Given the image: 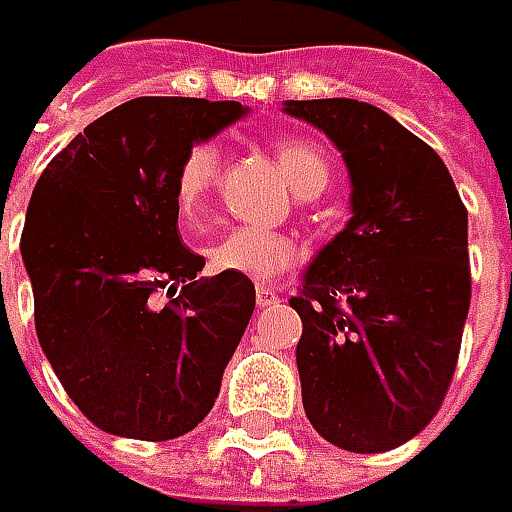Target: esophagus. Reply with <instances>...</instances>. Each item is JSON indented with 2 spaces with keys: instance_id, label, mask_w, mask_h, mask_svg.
I'll return each instance as SVG.
<instances>
[{
  "instance_id": "34e87169",
  "label": "esophagus",
  "mask_w": 512,
  "mask_h": 512,
  "mask_svg": "<svg viewBox=\"0 0 512 512\" xmlns=\"http://www.w3.org/2000/svg\"><path fill=\"white\" fill-rule=\"evenodd\" d=\"M273 302H279V290H273L270 285L256 287V305L267 307L273 305Z\"/></svg>"
}]
</instances>
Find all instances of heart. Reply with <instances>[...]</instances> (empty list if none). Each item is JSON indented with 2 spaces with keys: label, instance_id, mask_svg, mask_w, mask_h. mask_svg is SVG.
<instances>
[{
  "label": "heart",
  "instance_id": "b5f03b06",
  "mask_svg": "<svg viewBox=\"0 0 512 512\" xmlns=\"http://www.w3.org/2000/svg\"><path fill=\"white\" fill-rule=\"evenodd\" d=\"M273 156L287 176V185L299 196H319L330 182V159L319 145L307 139H282ZM222 150L216 142H196L182 156L173 176V205L179 222L199 225L205 216L210 193L219 176ZM299 259V245L285 236L262 227H230L207 247V265L219 273H239L247 279H273Z\"/></svg>",
  "mask_w": 512,
  "mask_h": 512
}]
</instances>
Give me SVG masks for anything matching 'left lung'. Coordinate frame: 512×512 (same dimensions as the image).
Here are the masks:
<instances>
[{
  "mask_svg": "<svg viewBox=\"0 0 512 512\" xmlns=\"http://www.w3.org/2000/svg\"><path fill=\"white\" fill-rule=\"evenodd\" d=\"M350 173V222L305 270L296 364L316 433L384 453L439 413L470 310L467 207L439 153L356 99L285 102Z\"/></svg>",
  "mask_w": 512,
  "mask_h": 512,
  "instance_id": "1",
  "label": "left lung"
}]
</instances>
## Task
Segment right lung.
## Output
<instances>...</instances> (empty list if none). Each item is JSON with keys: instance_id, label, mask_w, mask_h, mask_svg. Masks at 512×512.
<instances>
[{"instance_id": "right-lung-1", "label": "right lung", "mask_w": 512, "mask_h": 512, "mask_svg": "<svg viewBox=\"0 0 512 512\" xmlns=\"http://www.w3.org/2000/svg\"><path fill=\"white\" fill-rule=\"evenodd\" d=\"M245 113L239 102L130 99L90 122L33 187L22 262L36 336L105 433L168 442L219 396L256 287L239 273L196 279L205 259L179 239L173 176L190 145ZM165 286L171 302L159 306Z\"/></svg>"}]
</instances>
